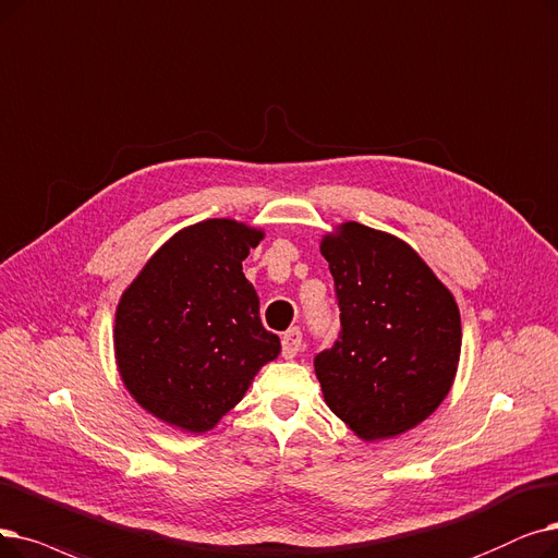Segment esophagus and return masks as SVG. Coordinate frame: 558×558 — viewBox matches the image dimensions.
<instances>
[{
    "label": "esophagus",
    "mask_w": 558,
    "mask_h": 558,
    "mask_svg": "<svg viewBox=\"0 0 558 558\" xmlns=\"http://www.w3.org/2000/svg\"><path fill=\"white\" fill-rule=\"evenodd\" d=\"M301 342H303V335L299 328H289L282 335V357L292 360L299 351H301Z\"/></svg>",
    "instance_id": "esophagus-1"
}]
</instances>
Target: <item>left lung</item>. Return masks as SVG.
I'll return each mask as SVG.
<instances>
[{"instance_id": "left-lung-1", "label": "left lung", "mask_w": 558, "mask_h": 558, "mask_svg": "<svg viewBox=\"0 0 558 558\" xmlns=\"http://www.w3.org/2000/svg\"><path fill=\"white\" fill-rule=\"evenodd\" d=\"M322 255L342 324L314 357L324 399L357 438H395L451 390L463 342L456 299L405 241L355 221L326 234Z\"/></svg>"}]
</instances>
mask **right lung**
Here are the masks:
<instances>
[{"label": "right lung", "mask_w": 558, "mask_h": 558, "mask_svg": "<svg viewBox=\"0 0 558 558\" xmlns=\"http://www.w3.org/2000/svg\"><path fill=\"white\" fill-rule=\"evenodd\" d=\"M264 232L207 219L173 234L120 296L113 349L120 378L141 408L189 433H205L244 399L278 357L262 326L244 262Z\"/></svg>", "instance_id": "1"}]
</instances>
